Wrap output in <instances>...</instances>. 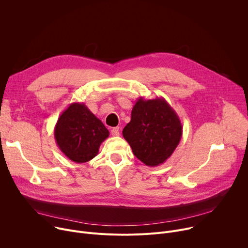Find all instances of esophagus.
I'll return each mask as SVG.
<instances>
[{
    "instance_id": "obj_1",
    "label": "esophagus",
    "mask_w": 248,
    "mask_h": 248,
    "mask_svg": "<svg viewBox=\"0 0 248 248\" xmlns=\"http://www.w3.org/2000/svg\"><path fill=\"white\" fill-rule=\"evenodd\" d=\"M110 133L112 137H119L120 136V127H114L110 130Z\"/></svg>"
}]
</instances>
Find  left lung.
Returning <instances> with one entry per match:
<instances>
[{
    "label": "left lung",
    "instance_id": "left-lung-1",
    "mask_svg": "<svg viewBox=\"0 0 248 248\" xmlns=\"http://www.w3.org/2000/svg\"><path fill=\"white\" fill-rule=\"evenodd\" d=\"M183 126L164 98L140 97L131 109V120L123 136L134 156L146 166L163 164L181 140Z\"/></svg>",
    "mask_w": 248,
    "mask_h": 248
}]
</instances>
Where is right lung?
Returning a JSON list of instances; mask_svg holds the SVG:
<instances>
[{"mask_svg": "<svg viewBox=\"0 0 248 248\" xmlns=\"http://www.w3.org/2000/svg\"><path fill=\"white\" fill-rule=\"evenodd\" d=\"M108 134L104 124L84 103L70 104L60 115L54 127L58 148L76 163L93 159Z\"/></svg>", "mask_w": 248, "mask_h": 248, "instance_id": "obj_1", "label": "right lung"}]
</instances>
